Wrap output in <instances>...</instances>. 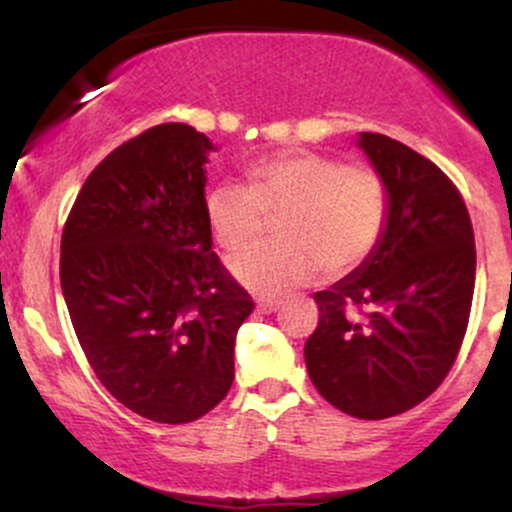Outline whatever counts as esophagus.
Returning <instances> with one entry per match:
<instances>
[{
  "label": "esophagus",
  "instance_id": "1",
  "mask_svg": "<svg viewBox=\"0 0 512 512\" xmlns=\"http://www.w3.org/2000/svg\"><path fill=\"white\" fill-rule=\"evenodd\" d=\"M279 301H274V298H262V301H257V310H260V313H264V315H269V313H276V310H279Z\"/></svg>",
  "mask_w": 512,
  "mask_h": 512
}]
</instances>
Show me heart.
I'll return each instance as SVG.
<instances>
[{
  "mask_svg": "<svg viewBox=\"0 0 512 512\" xmlns=\"http://www.w3.org/2000/svg\"><path fill=\"white\" fill-rule=\"evenodd\" d=\"M387 207V187L375 170L313 151L255 163L245 170V185L219 182L204 197L211 236L228 252L252 243L264 216H279V243L231 260V274L260 296H281L320 269L327 276L356 269L380 243Z\"/></svg>",
  "mask_w": 512,
  "mask_h": 512,
  "instance_id": "b5f03b06",
  "label": "heart"
}]
</instances>
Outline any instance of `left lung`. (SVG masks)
<instances>
[{
    "label": "left lung",
    "mask_w": 512,
    "mask_h": 512,
    "mask_svg": "<svg viewBox=\"0 0 512 512\" xmlns=\"http://www.w3.org/2000/svg\"><path fill=\"white\" fill-rule=\"evenodd\" d=\"M356 144L387 187V223L354 272L313 293L320 322L305 366L332 407L378 421L424 402L455 363L477 250L460 192L436 163L385 134L361 132ZM349 304L364 317L346 316Z\"/></svg>",
    "instance_id": "left-lung-1"
}]
</instances>
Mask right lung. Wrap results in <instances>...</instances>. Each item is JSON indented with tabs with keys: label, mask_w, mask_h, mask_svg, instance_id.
<instances>
[{
	"label": "right lung",
	"mask_w": 512,
	"mask_h": 512,
	"mask_svg": "<svg viewBox=\"0 0 512 512\" xmlns=\"http://www.w3.org/2000/svg\"><path fill=\"white\" fill-rule=\"evenodd\" d=\"M207 134L166 122L88 175L62 231L60 284L93 373L158 424H190L233 385L252 298L211 252Z\"/></svg>",
	"instance_id": "1"
}]
</instances>
